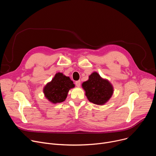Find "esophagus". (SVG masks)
<instances>
[{
  "label": "esophagus",
  "mask_w": 156,
  "mask_h": 156,
  "mask_svg": "<svg viewBox=\"0 0 156 156\" xmlns=\"http://www.w3.org/2000/svg\"><path fill=\"white\" fill-rule=\"evenodd\" d=\"M75 84H76V86L77 87H80V84H81V81H80V80L76 81L75 82Z\"/></svg>",
  "instance_id": "34e87169"
}]
</instances>
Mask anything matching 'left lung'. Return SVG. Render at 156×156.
<instances>
[{
	"label": "left lung",
	"mask_w": 156,
	"mask_h": 156,
	"mask_svg": "<svg viewBox=\"0 0 156 156\" xmlns=\"http://www.w3.org/2000/svg\"><path fill=\"white\" fill-rule=\"evenodd\" d=\"M82 87L89 101L99 105L105 104L114 93L112 84L102 78L97 72H93L89 76L88 80L83 83Z\"/></svg>",
	"instance_id": "1"
}]
</instances>
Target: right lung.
Masks as SVG:
<instances>
[{
	"label": "right lung",
	"instance_id": "obj_1",
	"mask_svg": "<svg viewBox=\"0 0 156 156\" xmlns=\"http://www.w3.org/2000/svg\"><path fill=\"white\" fill-rule=\"evenodd\" d=\"M74 87L73 82L69 76L58 72L51 82L44 86L43 92L49 101L57 104L63 102L67 97L69 90Z\"/></svg>",
	"mask_w": 156,
	"mask_h": 156
}]
</instances>
